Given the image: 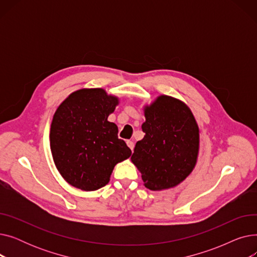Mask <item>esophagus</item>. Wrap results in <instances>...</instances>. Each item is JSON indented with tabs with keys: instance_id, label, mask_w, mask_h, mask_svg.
I'll return each mask as SVG.
<instances>
[{
	"instance_id": "obj_1",
	"label": "esophagus",
	"mask_w": 257,
	"mask_h": 257,
	"mask_svg": "<svg viewBox=\"0 0 257 257\" xmlns=\"http://www.w3.org/2000/svg\"><path fill=\"white\" fill-rule=\"evenodd\" d=\"M127 146L130 148L131 151L133 152V148H134V144H133V142H131V141H127Z\"/></svg>"
}]
</instances>
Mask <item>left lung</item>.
Here are the masks:
<instances>
[{
  "mask_svg": "<svg viewBox=\"0 0 257 257\" xmlns=\"http://www.w3.org/2000/svg\"><path fill=\"white\" fill-rule=\"evenodd\" d=\"M146 136L137 143L131 161L151 191L177 186L196 167L200 134L196 118L184 102L161 94L144 107Z\"/></svg>",
  "mask_w": 257,
  "mask_h": 257,
  "instance_id": "1",
  "label": "left lung"
}]
</instances>
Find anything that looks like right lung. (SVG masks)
<instances>
[{
    "mask_svg": "<svg viewBox=\"0 0 257 257\" xmlns=\"http://www.w3.org/2000/svg\"><path fill=\"white\" fill-rule=\"evenodd\" d=\"M119 100L103 88L72 92L54 113L50 148L58 172L72 186L97 191L110 180L118 163L131 155L117 138V126L108 120Z\"/></svg>",
    "mask_w": 257,
    "mask_h": 257,
    "instance_id": "right-lung-1",
    "label": "right lung"
}]
</instances>
